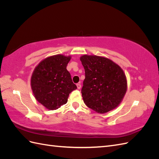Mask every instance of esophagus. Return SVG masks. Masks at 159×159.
I'll list each match as a JSON object with an SVG mask.
<instances>
[{
  "mask_svg": "<svg viewBox=\"0 0 159 159\" xmlns=\"http://www.w3.org/2000/svg\"><path fill=\"white\" fill-rule=\"evenodd\" d=\"M77 88H78V89H80L81 88V85L79 83V84H77Z\"/></svg>",
  "mask_w": 159,
  "mask_h": 159,
  "instance_id": "34e87169",
  "label": "esophagus"
}]
</instances>
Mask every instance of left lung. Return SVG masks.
Instances as JSON below:
<instances>
[{"instance_id":"left-lung-1","label":"left lung","mask_w":159,"mask_h":159,"mask_svg":"<svg viewBox=\"0 0 159 159\" xmlns=\"http://www.w3.org/2000/svg\"><path fill=\"white\" fill-rule=\"evenodd\" d=\"M85 80L81 93L85 104L99 113L117 107L127 91V79L123 70L111 60L98 56L80 57Z\"/></svg>"}]
</instances>
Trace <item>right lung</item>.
<instances>
[{
  "label": "right lung",
  "mask_w": 159,
  "mask_h": 159,
  "mask_svg": "<svg viewBox=\"0 0 159 159\" xmlns=\"http://www.w3.org/2000/svg\"><path fill=\"white\" fill-rule=\"evenodd\" d=\"M70 56L57 54L42 60L34 70L31 87L36 99L50 110L66 104L69 94L77 89L66 67Z\"/></svg>",
  "instance_id": "obj_1"
}]
</instances>
